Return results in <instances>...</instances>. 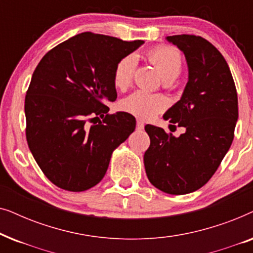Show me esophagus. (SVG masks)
Here are the masks:
<instances>
[{"label": "esophagus", "instance_id": "esophagus-1", "mask_svg": "<svg viewBox=\"0 0 253 253\" xmlns=\"http://www.w3.org/2000/svg\"><path fill=\"white\" fill-rule=\"evenodd\" d=\"M144 123L141 122V121L138 120L137 121V130H144Z\"/></svg>", "mask_w": 253, "mask_h": 253}]
</instances>
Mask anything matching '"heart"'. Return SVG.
Instances as JSON below:
<instances>
[{"mask_svg":"<svg viewBox=\"0 0 253 253\" xmlns=\"http://www.w3.org/2000/svg\"><path fill=\"white\" fill-rule=\"evenodd\" d=\"M146 57L165 82H172L178 77L182 70V56L177 49L168 46H160L148 50ZM137 61L133 55H127L119 61L114 70V84L117 88L126 89L132 82ZM167 107V100L164 96L145 91H137L121 102L124 112L140 120H151Z\"/></svg>","mask_w":253,"mask_h":253,"instance_id":"heart-1","label":"heart"}]
</instances>
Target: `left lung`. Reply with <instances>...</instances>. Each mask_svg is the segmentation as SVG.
I'll list each match as a JSON object with an SVG mask.
<instances>
[{
  "label": "left lung",
  "mask_w": 253,
  "mask_h": 253,
  "mask_svg": "<svg viewBox=\"0 0 253 253\" xmlns=\"http://www.w3.org/2000/svg\"><path fill=\"white\" fill-rule=\"evenodd\" d=\"M166 40L184 54L189 75L181 99L164 119L185 132L175 137L147 124L151 144L144 165L155 188L186 195L210 181L230 148L238 119L237 92L226 60L212 43L189 34Z\"/></svg>",
  "instance_id": "obj_1"
}]
</instances>
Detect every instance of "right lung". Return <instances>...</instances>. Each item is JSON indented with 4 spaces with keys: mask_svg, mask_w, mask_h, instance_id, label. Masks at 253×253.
<instances>
[{
    "mask_svg": "<svg viewBox=\"0 0 253 253\" xmlns=\"http://www.w3.org/2000/svg\"><path fill=\"white\" fill-rule=\"evenodd\" d=\"M143 43L84 32L57 44L38 64L25 96L26 139L38 166L58 188L79 192L98 184L113 152L136 129L131 114L109 115L105 102L117 98L116 64ZM88 117L103 121L89 127Z\"/></svg>",
    "mask_w": 253,
    "mask_h": 253,
    "instance_id": "right-lung-1",
    "label": "right lung"
}]
</instances>
